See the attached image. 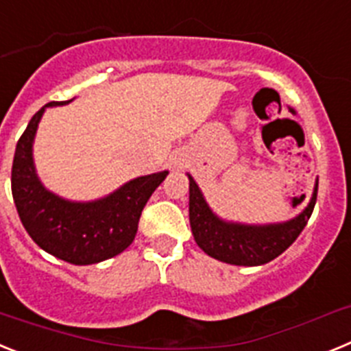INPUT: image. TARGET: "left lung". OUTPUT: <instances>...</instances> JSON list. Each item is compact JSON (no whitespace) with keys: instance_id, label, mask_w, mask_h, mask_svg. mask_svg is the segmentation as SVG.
Returning a JSON list of instances; mask_svg holds the SVG:
<instances>
[{"instance_id":"left-lung-1","label":"left lung","mask_w":351,"mask_h":351,"mask_svg":"<svg viewBox=\"0 0 351 351\" xmlns=\"http://www.w3.org/2000/svg\"><path fill=\"white\" fill-rule=\"evenodd\" d=\"M186 176L190 179V225L195 243L213 258L244 267L263 265L291 246L311 218L318 193L316 178L308 206L295 218L280 223L250 225L219 218L209 207L197 181L190 173Z\"/></svg>"}]
</instances>
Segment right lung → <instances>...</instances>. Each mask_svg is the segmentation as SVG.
Here are the masks:
<instances>
[{
    "mask_svg": "<svg viewBox=\"0 0 351 351\" xmlns=\"http://www.w3.org/2000/svg\"><path fill=\"white\" fill-rule=\"evenodd\" d=\"M70 101H51L31 117L15 147L12 195L24 228L43 251L68 263L91 265L119 255L133 243L142 209L169 170L132 179L89 202L68 200L47 190L33 160L36 130L45 108Z\"/></svg>",
    "mask_w": 351,
    "mask_h": 351,
    "instance_id": "obj_1",
    "label": "right lung"
}]
</instances>
